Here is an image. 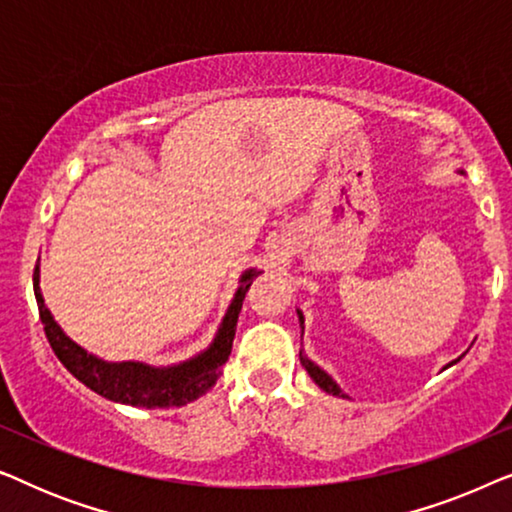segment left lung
<instances>
[{"label":"left lung","mask_w":512,"mask_h":512,"mask_svg":"<svg viewBox=\"0 0 512 512\" xmlns=\"http://www.w3.org/2000/svg\"><path fill=\"white\" fill-rule=\"evenodd\" d=\"M461 174H464V170H459ZM298 312V321H300V331H305V317H303V312H300V310H296ZM461 356H464V354H461ZM461 356H459V359H461ZM459 359H454L452 363H447V366H454V363H457ZM300 363H303V368L307 370V373H310V377H312V380H314V384H317V387L319 389H324L326 391V394H331V396H338V398H347V394H345V391H342L340 387H338V382H335L333 380V377L331 375H328L326 373V370L324 368H319L317 366V363H314V361H310V359H307V356H305V352H303V349H300ZM445 366V368H447ZM443 368V370H445Z\"/></svg>","instance_id":"8db88e82"}]
</instances>
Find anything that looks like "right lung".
Listing matches in <instances>:
<instances>
[{
	"label": "right lung",
	"instance_id": "add662e5",
	"mask_svg": "<svg viewBox=\"0 0 512 512\" xmlns=\"http://www.w3.org/2000/svg\"><path fill=\"white\" fill-rule=\"evenodd\" d=\"M258 275H261V270L256 268L242 272L240 286H237L226 317H223L209 347L191 356V359L172 363V366H149V363L142 361H104L100 356L86 352L81 345H76L62 331L44 303V293H41L39 286V263L34 268V296H37L39 317L41 324H44L46 338L62 366L76 380L114 403L135 405V408H179V405L205 396L221 377V370L226 366L230 349H233L242 300Z\"/></svg>",
	"mask_w": 512,
	"mask_h": 512
}]
</instances>
